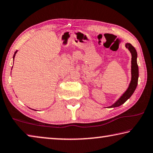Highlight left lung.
I'll return each instance as SVG.
<instances>
[{
  "instance_id": "left-lung-1",
  "label": "left lung",
  "mask_w": 153,
  "mask_h": 153,
  "mask_svg": "<svg viewBox=\"0 0 153 153\" xmlns=\"http://www.w3.org/2000/svg\"><path fill=\"white\" fill-rule=\"evenodd\" d=\"M126 47L128 49L130 52L131 55V81L129 83V86L126 91L121 96L120 98L116 101L115 103L108 107L109 108H114L120 107L121 105H123L127 100H128L131 96L133 94V93L135 91V90L138 85V80L139 76L138 72V66L137 63V52L135 48L131 45L130 43H126Z\"/></svg>"
}]
</instances>
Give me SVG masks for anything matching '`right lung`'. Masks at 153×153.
Here are the masks:
<instances>
[{
    "mask_svg": "<svg viewBox=\"0 0 153 153\" xmlns=\"http://www.w3.org/2000/svg\"><path fill=\"white\" fill-rule=\"evenodd\" d=\"M17 52V51H15V54H14V55H13V61H14V59H15V55H16ZM12 68H13V67H12ZM32 110H33V109H32ZM34 111H36V110L34 109Z\"/></svg>",
    "mask_w": 153,
    "mask_h": 153,
    "instance_id": "add662e5",
    "label": "right lung"
}]
</instances>
